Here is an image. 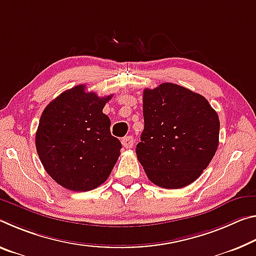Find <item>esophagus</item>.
I'll list each match as a JSON object with an SVG mask.
<instances>
[{
    "instance_id": "obj_1",
    "label": "esophagus",
    "mask_w": 256,
    "mask_h": 256,
    "mask_svg": "<svg viewBox=\"0 0 256 256\" xmlns=\"http://www.w3.org/2000/svg\"><path fill=\"white\" fill-rule=\"evenodd\" d=\"M122 144H123L125 148L130 149V148L133 147V144H134V140H133V138L131 136H124L123 139H122Z\"/></svg>"
}]
</instances>
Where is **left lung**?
Wrapping results in <instances>:
<instances>
[{"mask_svg": "<svg viewBox=\"0 0 256 256\" xmlns=\"http://www.w3.org/2000/svg\"><path fill=\"white\" fill-rule=\"evenodd\" d=\"M144 128L138 160L148 179L165 189L192 184L218 146L220 120L204 96L173 83L144 91Z\"/></svg>", "mask_w": 256, "mask_h": 256, "instance_id": "1", "label": "left lung"}]
</instances>
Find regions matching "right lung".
<instances>
[{
  "mask_svg": "<svg viewBox=\"0 0 256 256\" xmlns=\"http://www.w3.org/2000/svg\"><path fill=\"white\" fill-rule=\"evenodd\" d=\"M112 96L100 98L77 85L48 104L40 118L35 146L46 173L72 192H88L108 179L122 144L102 112Z\"/></svg>",
  "mask_w": 256,
  "mask_h": 256,
  "instance_id": "obj_1",
  "label": "right lung"
}]
</instances>
